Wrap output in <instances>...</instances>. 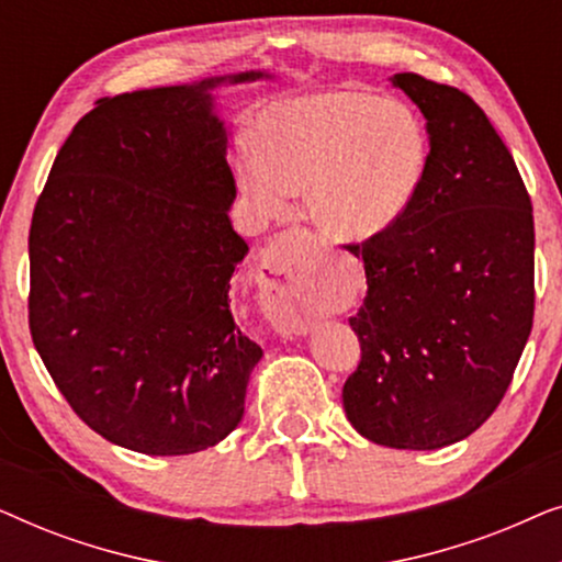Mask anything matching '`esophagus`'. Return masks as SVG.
<instances>
[{"label":"esophagus","mask_w":562,"mask_h":562,"mask_svg":"<svg viewBox=\"0 0 562 562\" xmlns=\"http://www.w3.org/2000/svg\"><path fill=\"white\" fill-rule=\"evenodd\" d=\"M260 310L281 335H306L314 327L312 273L296 256L294 235L283 233L263 252Z\"/></svg>","instance_id":"34e87169"}]
</instances>
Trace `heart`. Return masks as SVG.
I'll use <instances>...</instances> for the list:
<instances>
[{
  "label": "heart",
  "instance_id": "heart-1",
  "mask_svg": "<svg viewBox=\"0 0 562 562\" xmlns=\"http://www.w3.org/2000/svg\"><path fill=\"white\" fill-rule=\"evenodd\" d=\"M429 140L412 106L356 89L283 99L256 122V156L237 183L268 212L310 194L329 237L366 243L404 217L425 179Z\"/></svg>",
  "mask_w": 562,
  "mask_h": 562
}]
</instances>
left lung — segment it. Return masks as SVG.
Returning a JSON list of instances; mask_svg holds the SVG:
<instances>
[{"label":"left lung","instance_id":"left-lung-1","mask_svg":"<svg viewBox=\"0 0 562 562\" xmlns=\"http://www.w3.org/2000/svg\"><path fill=\"white\" fill-rule=\"evenodd\" d=\"M427 120L429 160L389 233L348 245L368 294L342 406L366 440L437 450L475 432L509 389L535 314L532 202L509 148L471 97L394 74Z\"/></svg>","mask_w":562,"mask_h":562}]
</instances>
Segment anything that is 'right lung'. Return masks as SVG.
Masks as SVG:
<instances>
[{
    "label": "right lung",
    "mask_w": 562,
    "mask_h": 562,
    "mask_svg": "<svg viewBox=\"0 0 562 562\" xmlns=\"http://www.w3.org/2000/svg\"><path fill=\"white\" fill-rule=\"evenodd\" d=\"M214 76L99 99L53 160L30 225V333L87 425L145 456H189L240 425L263 350L229 310L248 256Z\"/></svg>",
    "instance_id": "obj_1"
}]
</instances>
